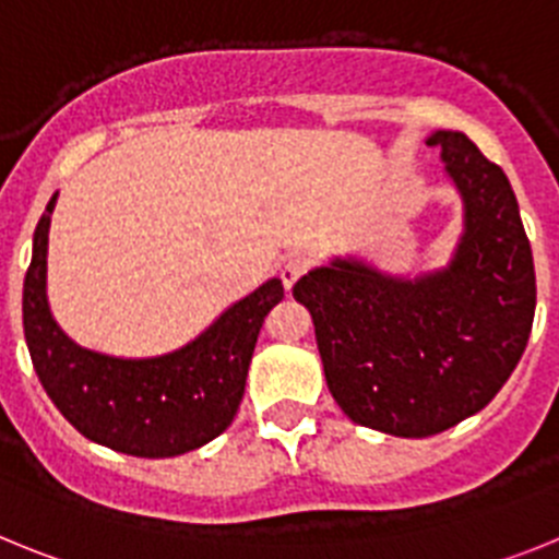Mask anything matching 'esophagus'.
Returning <instances> with one entry per match:
<instances>
[{"label":"esophagus","instance_id":"esophagus-1","mask_svg":"<svg viewBox=\"0 0 559 559\" xmlns=\"http://www.w3.org/2000/svg\"><path fill=\"white\" fill-rule=\"evenodd\" d=\"M316 265V260L310 254H294V257H288V263L283 265V285L285 288H290V285L296 283V280H299V276H305L308 274L310 269H313Z\"/></svg>","mask_w":559,"mask_h":559}]
</instances>
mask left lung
Returning <instances> with one entry per match:
<instances>
[{
  "mask_svg": "<svg viewBox=\"0 0 559 559\" xmlns=\"http://www.w3.org/2000/svg\"><path fill=\"white\" fill-rule=\"evenodd\" d=\"M464 201L451 265L394 280L335 260L294 285L313 316L328 389L358 426L423 439L481 412L518 367L537 285L530 237L501 167L459 131H437Z\"/></svg>",
  "mask_w": 559,
  "mask_h": 559,
  "instance_id": "obj_1",
  "label": "left lung"
}]
</instances>
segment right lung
Segmentation results:
<instances>
[{"label":"right lung","mask_w":559,"mask_h":559,"mask_svg":"<svg viewBox=\"0 0 559 559\" xmlns=\"http://www.w3.org/2000/svg\"><path fill=\"white\" fill-rule=\"evenodd\" d=\"M52 195L33 235L22 319L44 392L86 439L142 459L195 451L224 433L243 400L265 316L285 296L280 280L231 305L206 333L162 358L122 360L67 338L47 305V235Z\"/></svg>","instance_id":"add662e5"}]
</instances>
